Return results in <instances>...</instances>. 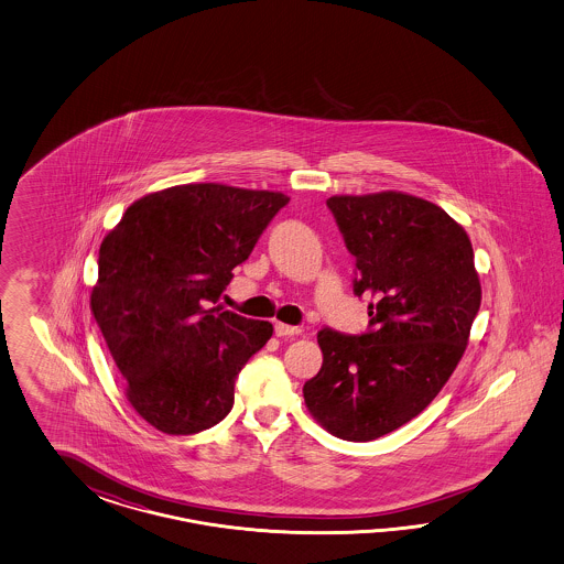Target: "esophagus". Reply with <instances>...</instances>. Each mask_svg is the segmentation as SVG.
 Segmentation results:
<instances>
[{"label": "esophagus", "instance_id": "esophagus-1", "mask_svg": "<svg viewBox=\"0 0 564 564\" xmlns=\"http://www.w3.org/2000/svg\"><path fill=\"white\" fill-rule=\"evenodd\" d=\"M302 333L300 326L285 325V323H276L274 325V335L276 337H297Z\"/></svg>", "mask_w": 564, "mask_h": 564}]
</instances>
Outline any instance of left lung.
Masks as SVG:
<instances>
[{
    "instance_id": "obj_1",
    "label": "left lung",
    "mask_w": 564,
    "mask_h": 564,
    "mask_svg": "<svg viewBox=\"0 0 564 564\" xmlns=\"http://www.w3.org/2000/svg\"><path fill=\"white\" fill-rule=\"evenodd\" d=\"M356 257V295L372 330H321V372L304 384L312 417L366 443L408 424L462 361L481 302L471 239L448 213L397 189L326 200Z\"/></svg>"
}]
</instances>
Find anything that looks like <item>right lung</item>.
<instances>
[{
	"label": "right lung",
	"instance_id": "obj_1",
	"mask_svg": "<svg viewBox=\"0 0 564 564\" xmlns=\"http://www.w3.org/2000/svg\"><path fill=\"white\" fill-rule=\"evenodd\" d=\"M290 196L227 184L151 192L102 238L90 312L138 415L196 434L234 408L246 361L273 335L217 304Z\"/></svg>",
	"mask_w": 564,
	"mask_h": 564
}]
</instances>
